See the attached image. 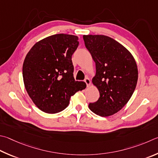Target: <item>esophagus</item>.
I'll return each instance as SVG.
<instances>
[{
    "label": "esophagus",
    "instance_id": "1",
    "mask_svg": "<svg viewBox=\"0 0 158 158\" xmlns=\"http://www.w3.org/2000/svg\"><path fill=\"white\" fill-rule=\"evenodd\" d=\"M84 81H85V84H86L87 87H88L89 85H90V79L88 78V77H85V79H84Z\"/></svg>",
    "mask_w": 158,
    "mask_h": 158
}]
</instances>
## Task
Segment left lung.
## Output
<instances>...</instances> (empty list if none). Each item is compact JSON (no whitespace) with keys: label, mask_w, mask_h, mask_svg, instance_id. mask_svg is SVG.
Returning a JSON list of instances; mask_svg holds the SVG:
<instances>
[{"label":"left lung","mask_w":158,"mask_h":158,"mask_svg":"<svg viewBox=\"0 0 158 158\" xmlns=\"http://www.w3.org/2000/svg\"><path fill=\"white\" fill-rule=\"evenodd\" d=\"M85 45L95 62L92 82L100 97L89 108L102 117L113 115L127 104L135 89L138 70L134 57L127 48L110 37L84 35Z\"/></svg>","instance_id":"8db88e82"}]
</instances>
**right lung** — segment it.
I'll use <instances>...</instances> for the list:
<instances>
[{
    "label": "right lung",
    "mask_w": 158,
    "mask_h": 158,
    "mask_svg": "<svg viewBox=\"0 0 158 158\" xmlns=\"http://www.w3.org/2000/svg\"><path fill=\"white\" fill-rule=\"evenodd\" d=\"M78 36L58 34L41 40L28 52L23 65L27 94L37 107L54 114L66 108L71 96L86 87L75 81L72 56L79 45Z\"/></svg>",
    "instance_id": "obj_1"
}]
</instances>
